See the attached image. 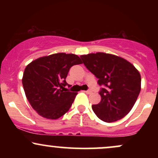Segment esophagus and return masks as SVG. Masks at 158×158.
Listing matches in <instances>:
<instances>
[{"label":"esophagus","instance_id":"34e87169","mask_svg":"<svg viewBox=\"0 0 158 158\" xmlns=\"http://www.w3.org/2000/svg\"><path fill=\"white\" fill-rule=\"evenodd\" d=\"M85 93L88 94H90L92 93V91L90 90H86V91H85Z\"/></svg>","mask_w":158,"mask_h":158}]
</instances>
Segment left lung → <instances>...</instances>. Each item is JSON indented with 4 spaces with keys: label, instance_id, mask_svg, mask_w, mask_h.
<instances>
[{
    "label": "left lung",
    "instance_id": "left-lung-1",
    "mask_svg": "<svg viewBox=\"0 0 158 158\" xmlns=\"http://www.w3.org/2000/svg\"><path fill=\"white\" fill-rule=\"evenodd\" d=\"M89 71L100 85V102L92 109L101 120L115 122L129 113L141 89L138 70L129 61L119 56L97 52L81 56Z\"/></svg>",
    "mask_w": 158,
    "mask_h": 158
}]
</instances>
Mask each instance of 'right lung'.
Wrapping results in <instances>:
<instances>
[{
	"label": "right lung",
	"instance_id": "1",
	"mask_svg": "<svg viewBox=\"0 0 158 158\" xmlns=\"http://www.w3.org/2000/svg\"><path fill=\"white\" fill-rule=\"evenodd\" d=\"M80 58L64 52L35 59L23 72L22 84L26 97L39 115L50 119H59L68 111L77 93L65 86L70 68L81 64Z\"/></svg>",
	"mask_w": 158,
	"mask_h": 158
}]
</instances>
